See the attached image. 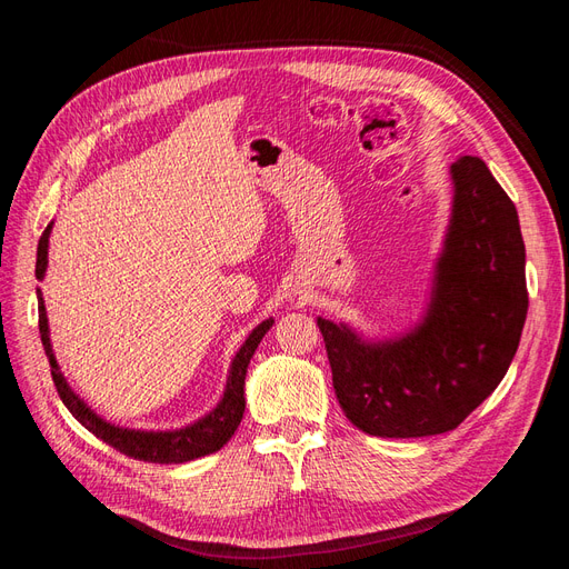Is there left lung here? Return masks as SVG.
<instances>
[{"instance_id":"8db88e82","label":"left lung","mask_w":569,"mask_h":569,"mask_svg":"<svg viewBox=\"0 0 569 569\" xmlns=\"http://www.w3.org/2000/svg\"><path fill=\"white\" fill-rule=\"evenodd\" d=\"M451 180V226L425 318L387 341L318 318L339 406L372 437L451 432L518 351L529 306L518 211L477 157L458 159Z\"/></svg>"}]
</instances>
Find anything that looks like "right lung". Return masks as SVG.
Returning <instances> with one entry per match:
<instances>
[{
	"label": "right lung",
	"mask_w": 569,
	"mask_h": 569,
	"mask_svg": "<svg viewBox=\"0 0 569 569\" xmlns=\"http://www.w3.org/2000/svg\"><path fill=\"white\" fill-rule=\"evenodd\" d=\"M49 232H51V222L47 230L40 237L38 244V263H36V278L42 280L44 270H47V249H49ZM38 311H40V337H42V347L49 358V368H51V380H54V387L61 396L63 406L73 412V418L84 427L90 429L94 437L101 441H107L113 446L116 451L126 453L134 460H144V462H187L201 456H209L220 451L222 446L230 441L234 435V429L242 422L244 416V380H247V368L253 351L258 349V343L266 337V332L272 327V318L263 320L256 330L247 337L242 343V349L237 351L230 366L228 375V385L226 391H222L220 403L209 412V416L201 418L199 422L176 429V432H142V429H126V427H116L107 422L104 418H99L97 412L84 403L80 396L68 387L66 377L59 370V363L54 358V351H51V341H49V322H47V311H44V301H42V291L38 289Z\"/></svg>",
	"instance_id": "right-lung-1"
}]
</instances>
